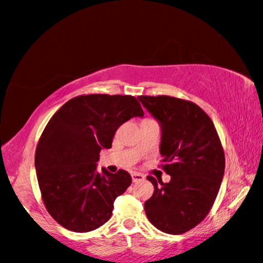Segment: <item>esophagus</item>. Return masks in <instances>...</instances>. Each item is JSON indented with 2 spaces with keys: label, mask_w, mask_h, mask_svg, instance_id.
<instances>
[{
  "label": "esophagus",
  "mask_w": 263,
  "mask_h": 263,
  "mask_svg": "<svg viewBox=\"0 0 263 263\" xmlns=\"http://www.w3.org/2000/svg\"><path fill=\"white\" fill-rule=\"evenodd\" d=\"M144 180V176L141 173H132V181L134 183H138V181Z\"/></svg>",
  "instance_id": "1"
}]
</instances>
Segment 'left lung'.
<instances>
[{
    "mask_svg": "<svg viewBox=\"0 0 263 263\" xmlns=\"http://www.w3.org/2000/svg\"><path fill=\"white\" fill-rule=\"evenodd\" d=\"M159 121L160 154L170 183L154 177V194L144 203L156 229L179 234L198 225L213 207L223 172L225 154L211 118L197 104L171 96H139Z\"/></svg>",
    "mask_w": 263,
    "mask_h": 263,
    "instance_id": "obj_1",
    "label": "left lung"
}]
</instances>
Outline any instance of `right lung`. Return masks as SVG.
I'll return each instance as SVG.
<instances>
[{"mask_svg": "<svg viewBox=\"0 0 263 263\" xmlns=\"http://www.w3.org/2000/svg\"><path fill=\"white\" fill-rule=\"evenodd\" d=\"M143 115L134 96L93 93L69 100L49 120L34 166L45 208L65 229L89 232L110 219L115 198L132 179L124 170L99 172L100 152L111 148L125 121Z\"/></svg>", "mask_w": 263, "mask_h": 263, "instance_id": "right-lung-1", "label": "right lung"}]
</instances>
